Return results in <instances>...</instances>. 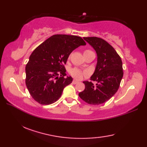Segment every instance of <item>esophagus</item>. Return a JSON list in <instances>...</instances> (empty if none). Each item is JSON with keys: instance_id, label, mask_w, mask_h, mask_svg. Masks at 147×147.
Returning <instances> with one entry per match:
<instances>
[{"instance_id": "34e87169", "label": "esophagus", "mask_w": 147, "mask_h": 147, "mask_svg": "<svg viewBox=\"0 0 147 147\" xmlns=\"http://www.w3.org/2000/svg\"><path fill=\"white\" fill-rule=\"evenodd\" d=\"M78 83V82L77 80H74L73 81V84H76V83Z\"/></svg>"}]
</instances>
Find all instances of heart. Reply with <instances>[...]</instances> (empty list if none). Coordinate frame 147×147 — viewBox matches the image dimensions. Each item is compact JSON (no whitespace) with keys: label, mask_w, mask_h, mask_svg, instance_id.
<instances>
[{"label":"heart","mask_w":147,"mask_h":147,"mask_svg":"<svg viewBox=\"0 0 147 147\" xmlns=\"http://www.w3.org/2000/svg\"><path fill=\"white\" fill-rule=\"evenodd\" d=\"M92 52L90 50H86L84 52V54H87V53ZM70 74H71V76L73 78H74L75 79L77 80H81L82 79L84 76H86L88 75V73L86 71H83L80 69L78 68H73L70 70Z\"/></svg>","instance_id":"1"}]
</instances>
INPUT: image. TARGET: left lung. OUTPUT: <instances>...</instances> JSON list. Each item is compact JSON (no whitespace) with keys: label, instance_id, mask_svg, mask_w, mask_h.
Segmentation results:
<instances>
[{"label":"left lung","instance_id":"obj_1","mask_svg":"<svg viewBox=\"0 0 147 147\" xmlns=\"http://www.w3.org/2000/svg\"><path fill=\"white\" fill-rule=\"evenodd\" d=\"M95 50L97 62L91 80L84 82L85 88L79 93L83 100L91 105L104 104L114 96L119 89L123 76V63L114 49L104 40L98 37H84Z\"/></svg>","mask_w":147,"mask_h":147}]
</instances>
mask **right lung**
Returning a JSON list of instances; mask_svg holds the SVG:
<instances>
[{
	"label": "right lung",
	"instance_id": "add662e5",
	"mask_svg": "<svg viewBox=\"0 0 147 147\" xmlns=\"http://www.w3.org/2000/svg\"><path fill=\"white\" fill-rule=\"evenodd\" d=\"M85 45L80 36L54 35L34 50L25 71L27 88L35 101L49 105L61 97L64 88L73 82L71 76L64 77V64L74 49Z\"/></svg>",
	"mask_w": 147,
	"mask_h": 147
}]
</instances>
